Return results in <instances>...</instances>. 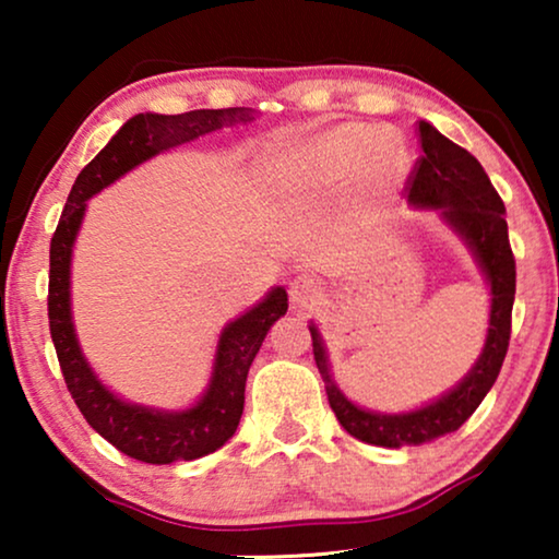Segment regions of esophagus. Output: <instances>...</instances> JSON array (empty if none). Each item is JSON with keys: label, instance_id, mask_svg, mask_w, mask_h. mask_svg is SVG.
<instances>
[{"label": "esophagus", "instance_id": "34e87169", "mask_svg": "<svg viewBox=\"0 0 559 559\" xmlns=\"http://www.w3.org/2000/svg\"><path fill=\"white\" fill-rule=\"evenodd\" d=\"M320 293H323V287H320V282L316 277H310V274H300V277L289 282V302H293L295 308H312V305L318 302Z\"/></svg>", "mask_w": 559, "mask_h": 559}]
</instances>
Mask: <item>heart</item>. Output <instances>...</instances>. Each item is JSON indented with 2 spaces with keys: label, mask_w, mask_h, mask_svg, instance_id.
<instances>
[{
  "label": "heart",
  "mask_w": 559,
  "mask_h": 559,
  "mask_svg": "<svg viewBox=\"0 0 559 559\" xmlns=\"http://www.w3.org/2000/svg\"><path fill=\"white\" fill-rule=\"evenodd\" d=\"M407 165L402 136L364 124H338L289 150L274 165L272 188L285 198L316 195L346 186L358 170L371 182L389 186L407 173Z\"/></svg>",
  "instance_id": "b5f03b06"
}]
</instances>
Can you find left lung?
Returning <instances> with one entry per match:
<instances>
[{"label":"left lung","instance_id":"1","mask_svg":"<svg viewBox=\"0 0 559 559\" xmlns=\"http://www.w3.org/2000/svg\"><path fill=\"white\" fill-rule=\"evenodd\" d=\"M419 142H423V157L417 159L415 173L407 182V201L415 209L438 211L442 224H448L461 236L491 289V312H488L484 350L473 369L435 402L400 412V415L371 412L350 402L335 384L318 325H308L318 371L325 381L328 402H331L341 427L356 440L379 448L425 445L442 435L455 432L491 392L503 358H507L511 335L516 264L509 247L503 201L478 159L468 150L450 142L445 134H440L430 121H419Z\"/></svg>","mask_w":559,"mask_h":559}]
</instances>
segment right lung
<instances>
[{"label":"right lung","instance_id":"add662e5","mask_svg":"<svg viewBox=\"0 0 559 559\" xmlns=\"http://www.w3.org/2000/svg\"><path fill=\"white\" fill-rule=\"evenodd\" d=\"M254 109H195L186 114H136L75 178L50 241L48 318L60 371L86 423L134 461L167 465L195 461L234 438L243 412L247 373L270 328L287 312L285 287H272L254 308L224 325L209 386L186 409H155L121 400L96 377L83 356L71 310V259L88 198L159 152L188 144L224 127L254 121Z\"/></svg>","mask_w":559,"mask_h":559}]
</instances>
